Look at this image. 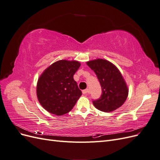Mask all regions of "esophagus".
Wrapping results in <instances>:
<instances>
[{
    "label": "esophagus",
    "instance_id": "1",
    "mask_svg": "<svg viewBox=\"0 0 160 160\" xmlns=\"http://www.w3.org/2000/svg\"><path fill=\"white\" fill-rule=\"evenodd\" d=\"M82 93H83V94L84 95H86V94H89V90L88 89H84L82 91Z\"/></svg>",
    "mask_w": 160,
    "mask_h": 160
}]
</instances>
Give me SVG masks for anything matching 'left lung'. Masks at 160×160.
I'll return each instance as SVG.
<instances>
[{
    "label": "left lung",
    "instance_id": "8db88e82",
    "mask_svg": "<svg viewBox=\"0 0 160 160\" xmlns=\"http://www.w3.org/2000/svg\"><path fill=\"white\" fill-rule=\"evenodd\" d=\"M96 74L99 81L102 94L93 100L95 107L104 112H110L120 108L126 100L128 88L119 69L111 62L98 59L87 62Z\"/></svg>",
    "mask_w": 160,
    "mask_h": 160
}]
</instances>
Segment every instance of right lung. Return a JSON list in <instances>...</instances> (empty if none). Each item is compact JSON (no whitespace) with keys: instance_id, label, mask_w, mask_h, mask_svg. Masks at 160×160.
<instances>
[{"instance_id":"right-lung-1","label":"right lung","mask_w":160,"mask_h":160,"mask_svg":"<svg viewBox=\"0 0 160 160\" xmlns=\"http://www.w3.org/2000/svg\"><path fill=\"white\" fill-rule=\"evenodd\" d=\"M80 65L76 61L60 60L42 72L37 82V95L43 108L57 115L73 108L82 95L73 79Z\"/></svg>"}]
</instances>
